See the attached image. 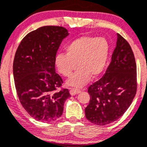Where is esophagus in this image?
<instances>
[{"label":"esophagus","instance_id":"esophagus-1","mask_svg":"<svg viewBox=\"0 0 147 147\" xmlns=\"http://www.w3.org/2000/svg\"><path fill=\"white\" fill-rule=\"evenodd\" d=\"M80 92V90L77 89V88H70V91H69V93H70V94L72 95V96H73V95H75V94H79Z\"/></svg>","mask_w":147,"mask_h":147}]
</instances>
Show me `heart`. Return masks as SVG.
I'll return each mask as SVG.
<instances>
[{"instance_id":"obj_1","label":"heart","mask_w":147,"mask_h":147,"mask_svg":"<svg viewBox=\"0 0 147 147\" xmlns=\"http://www.w3.org/2000/svg\"><path fill=\"white\" fill-rule=\"evenodd\" d=\"M67 53H58L55 64L59 73L69 77L77 67L78 69L67 81V84L81 87L92 78L101 75L106 67L110 45L105 38L84 36L72 41L66 47Z\"/></svg>"}]
</instances>
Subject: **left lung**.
<instances>
[{"label":"left lung","mask_w":147,"mask_h":147,"mask_svg":"<svg viewBox=\"0 0 147 147\" xmlns=\"http://www.w3.org/2000/svg\"><path fill=\"white\" fill-rule=\"evenodd\" d=\"M136 64L129 43L117 34L116 48L104 76L88 87L90 100L86 117L95 125H106L126 111L137 89Z\"/></svg>","instance_id":"1"}]
</instances>
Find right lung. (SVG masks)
<instances>
[{
    "instance_id": "add662e5",
    "label": "right lung",
    "mask_w": 147,
    "mask_h": 147,
    "mask_svg": "<svg viewBox=\"0 0 147 147\" xmlns=\"http://www.w3.org/2000/svg\"><path fill=\"white\" fill-rule=\"evenodd\" d=\"M68 31L43 26L28 34L18 47L13 63L15 88L22 107L39 121H53L63 113L68 89L54 91L63 83L55 73V57Z\"/></svg>"
}]
</instances>
